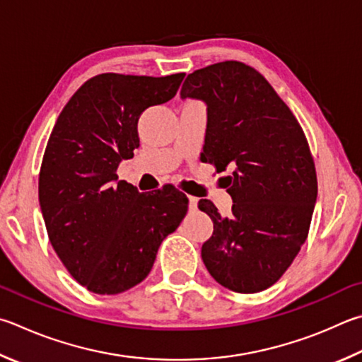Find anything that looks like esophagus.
Returning <instances> with one entry per match:
<instances>
[{
    "instance_id": "34e87169",
    "label": "esophagus",
    "mask_w": 362,
    "mask_h": 362,
    "mask_svg": "<svg viewBox=\"0 0 362 362\" xmlns=\"http://www.w3.org/2000/svg\"><path fill=\"white\" fill-rule=\"evenodd\" d=\"M188 201H189V210L198 209V198H194V196H188Z\"/></svg>"
}]
</instances>
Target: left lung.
<instances>
[{"instance_id": "1", "label": "left lung", "mask_w": 362, "mask_h": 362, "mask_svg": "<svg viewBox=\"0 0 362 362\" xmlns=\"http://www.w3.org/2000/svg\"><path fill=\"white\" fill-rule=\"evenodd\" d=\"M180 98L207 106L202 158L229 166L233 216L209 199L198 207L214 221L201 256L228 290L272 286L304 244L317 202V170L304 131L264 77L240 62L210 64L188 74Z\"/></svg>"}]
</instances>
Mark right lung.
I'll return each mask as SVG.
<instances>
[{
  "instance_id": "1",
  "label": "right lung",
  "mask_w": 362,
  "mask_h": 362,
  "mask_svg": "<svg viewBox=\"0 0 362 362\" xmlns=\"http://www.w3.org/2000/svg\"><path fill=\"white\" fill-rule=\"evenodd\" d=\"M183 77L95 76L52 129L39 204L58 258L91 293L118 294L141 284L161 242L187 215V196L174 187L139 193L117 175L118 164L139 147L141 114L173 100Z\"/></svg>"
}]
</instances>
